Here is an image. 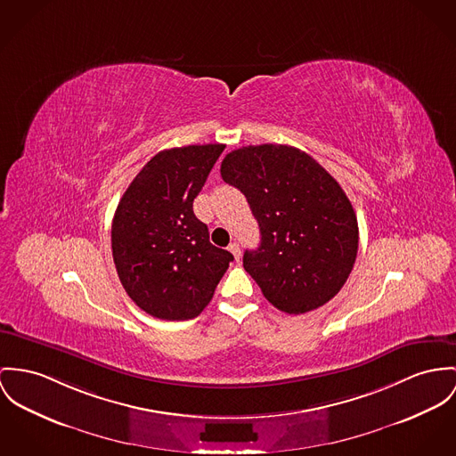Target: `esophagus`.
<instances>
[{
  "mask_svg": "<svg viewBox=\"0 0 456 456\" xmlns=\"http://www.w3.org/2000/svg\"><path fill=\"white\" fill-rule=\"evenodd\" d=\"M229 251L234 255V258H236V262H240V258H241V248L238 243H231L229 245Z\"/></svg>",
  "mask_w": 456,
  "mask_h": 456,
  "instance_id": "esophagus-1",
  "label": "esophagus"
}]
</instances>
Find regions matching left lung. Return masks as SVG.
<instances>
[{"instance_id": "8db88e82", "label": "left lung", "mask_w": 456, "mask_h": 456, "mask_svg": "<svg viewBox=\"0 0 456 456\" xmlns=\"http://www.w3.org/2000/svg\"><path fill=\"white\" fill-rule=\"evenodd\" d=\"M225 183L245 194L260 227L246 249L245 271L286 314L330 302L351 274L359 229L340 183L307 152L278 143L246 145L220 167Z\"/></svg>"}]
</instances>
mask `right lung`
I'll return each instance as SVG.
<instances>
[{
  "label": "right lung",
  "instance_id": "add662e5",
  "mask_svg": "<svg viewBox=\"0 0 456 456\" xmlns=\"http://www.w3.org/2000/svg\"><path fill=\"white\" fill-rule=\"evenodd\" d=\"M224 143L158 152L125 191L110 229L112 258L128 297L167 321L201 314L234 256L210 243L192 211Z\"/></svg>",
  "mask_w": 456,
  "mask_h": 456
}]
</instances>
